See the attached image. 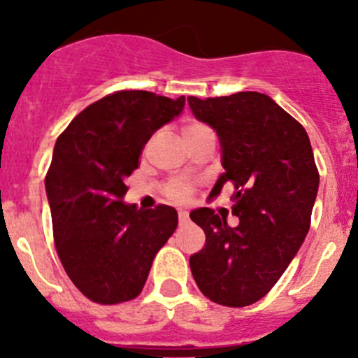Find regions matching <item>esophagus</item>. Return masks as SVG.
<instances>
[{"label":"esophagus","mask_w":358,"mask_h":358,"mask_svg":"<svg viewBox=\"0 0 358 358\" xmlns=\"http://www.w3.org/2000/svg\"><path fill=\"white\" fill-rule=\"evenodd\" d=\"M178 222H180V225H185V223H189V213L178 211Z\"/></svg>","instance_id":"34e87169"}]
</instances>
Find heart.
Listing matches in <instances>:
<instances>
[{
  "label": "heart",
  "mask_w": 358,
  "mask_h": 358,
  "mask_svg": "<svg viewBox=\"0 0 358 358\" xmlns=\"http://www.w3.org/2000/svg\"><path fill=\"white\" fill-rule=\"evenodd\" d=\"M206 131H211V129L199 121H187L185 124L182 126V135L183 138L187 140V143L196 140L197 136H201L202 133ZM190 192H192V185H190L187 180L182 178H173L164 185V194L173 201H187L189 199Z\"/></svg>",
  "instance_id": "heart-1"
}]
</instances>
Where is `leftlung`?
<instances>
[{
  "instance_id": "obj_1",
  "label": "left lung",
  "mask_w": 358,
  "mask_h": 358,
  "mask_svg": "<svg viewBox=\"0 0 358 358\" xmlns=\"http://www.w3.org/2000/svg\"><path fill=\"white\" fill-rule=\"evenodd\" d=\"M194 115L216 129L225 173L211 194L232 183L236 227L215 209L190 213L206 246L190 270L206 298L223 306L262 299L286 272L310 229L319 169L305 128L268 95L189 96Z\"/></svg>"
}]
</instances>
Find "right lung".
<instances>
[{
	"mask_svg": "<svg viewBox=\"0 0 358 358\" xmlns=\"http://www.w3.org/2000/svg\"><path fill=\"white\" fill-rule=\"evenodd\" d=\"M183 106L185 96L121 90L79 112L57 138L45 180L53 241L69 279L92 301L136 298L178 225L175 208L121 199L145 143Z\"/></svg>",
	"mask_w": 358,
	"mask_h": 358,
	"instance_id": "right-lung-1",
	"label": "right lung"
}]
</instances>
